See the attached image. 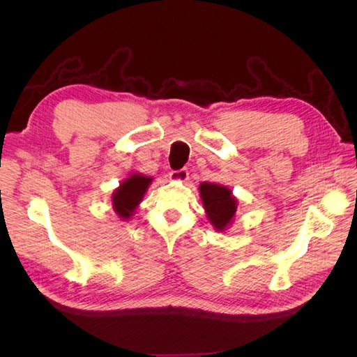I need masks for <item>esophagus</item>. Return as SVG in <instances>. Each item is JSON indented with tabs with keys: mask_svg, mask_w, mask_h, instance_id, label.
<instances>
[{
	"mask_svg": "<svg viewBox=\"0 0 357 357\" xmlns=\"http://www.w3.org/2000/svg\"><path fill=\"white\" fill-rule=\"evenodd\" d=\"M169 178L172 181H186L189 178V171L186 168L178 169V171H171Z\"/></svg>",
	"mask_w": 357,
	"mask_h": 357,
	"instance_id": "obj_1",
	"label": "esophagus"
}]
</instances>
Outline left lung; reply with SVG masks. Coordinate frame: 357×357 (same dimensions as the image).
<instances>
[{
  "instance_id": "1",
  "label": "left lung",
  "mask_w": 357,
  "mask_h": 357,
  "mask_svg": "<svg viewBox=\"0 0 357 357\" xmlns=\"http://www.w3.org/2000/svg\"><path fill=\"white\" fill-rule=\"evenodd\" d=\"M199 197L214 229L220 232L228 229L238 207V201L232 195V190L218 183L202 181L199 185Z\"/></svg>"
}]
</instances>
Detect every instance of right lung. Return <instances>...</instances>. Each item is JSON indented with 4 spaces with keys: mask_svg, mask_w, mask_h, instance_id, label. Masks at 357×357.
I'll return each instance as SVG.
<instances>
[{
    "mask_svg": "<svg viewBox=\"0 0 357 357\" xmlns=\"http://www.w3.org/2000/svg\"><path fill=\"white\" fill-rule=\"evenodd\" d=\"M152 177H147L139 172H134V174L125 178L119 188L113 192L112 202L116 214L122 220H128L138 208L139 202L143 201L144 193L147 192L150 183H152Z\"/></svg>",
    "mask_w": 357,
    "mask_h": 357,
    "instance_id": "right-lung-1",
    "label": "right lung"
}]
</instances>
